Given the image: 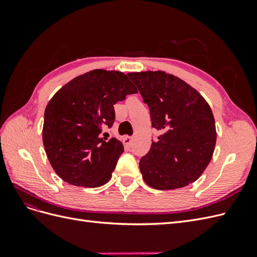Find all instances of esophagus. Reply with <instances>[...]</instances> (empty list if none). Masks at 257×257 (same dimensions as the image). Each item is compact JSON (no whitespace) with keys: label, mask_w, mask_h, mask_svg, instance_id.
Returning a JSON list of instances; mask_svg holds the SVG:
<instances>
[{"label":"esophagus","mask_w":257,"mask_h":257,"mask_svg":"<svg viewBox=\"0 0 257 257\" xmlns=\"http://www.w3.org/2000/svg\"><path fill=\"white\" fill-rule=\"evenodd\" d=\"M132 142H133V137H130V136H125L123 138V144L130 147L132 145Z\"/></svg>","instance_id":"esophagus-1"}]
</instances>
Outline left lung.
<instances>
[{"instance_id": "8db88e82", "label": "left lung", "mask_w": 257, "mask_h": 257, "mask_svg": "<svg viewBox=\"0 0 257 257\" xmlns=\"http://www.w3.org/2000/svg\"><path fill=\"white\" fill-rule=\"evenodd\" d=\"M161 132L139 162L145 182L175 190L196 181L212 159L216 131L211 108L190 84L165 72L128 73Z\"/></svg>"}]
</instances>
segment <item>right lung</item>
Returning <instances> with one entry per match:
<instances>
[{"label": "right lung", "mask_w": 257, "mask_h": 257, "mask_svg": "<svg viewBox=\"0 0 257 257\" xmlns=\"http://www.w3.org/2000/svg\"><path fill=\"white\" fill-rule=\"evenodd\" d=\"M133 93L137 90L125 74L94 69L52 96L45 109L43 143L62 180L84 188L109 181L124 149L116 138L102 137V132L114 122L113 105Z\"/></svg>", "instance_id": "add662e5"}]
</instances>
